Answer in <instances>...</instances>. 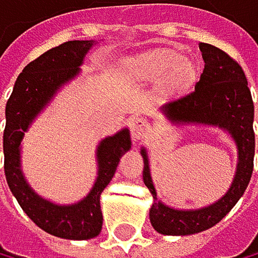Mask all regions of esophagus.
Instances as JSON below:
<instances>
[{"mask_svg": "<svg viewBox=\"0 0 258 258\" xmlns=\"http://www.w3.org/2000/svg\"><path fill=\"white\" fill-rule=\"evenodd\" d=\"M131 132H132V139H134L136 142H140V140H144L150 134V124L142 118H134Z\"/></svg>", "mask_w": 258, "mask_h": 258, "instance_id": "obj_1", "label": "esophagus"}]
</instances>
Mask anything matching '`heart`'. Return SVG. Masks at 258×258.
<instances>
[{"mask_svg": "<svg viewBox=\"0 0 258 258\" xmlns=\"http://www.w3.org/2000/svg\"><path fill=\"white\" fill-rule=\"evenodd\" d=\"M136 77L157 82L165 79L163 90L168 95L187 93L197 82L199 69L192 61L174 51H158L147 54L132 64Z\"/></svg>", "mask_w": 258, "mask_h": 258, "instance_id": "heart-1", "label": "heart"}]
</instances>
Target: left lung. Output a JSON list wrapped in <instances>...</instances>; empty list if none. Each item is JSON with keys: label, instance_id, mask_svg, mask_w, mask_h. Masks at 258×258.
<instances>
[{"label": "left lung", "instance_id": "left-lung-1", "mask_svg": "<svg viewBox=\"0 0 258 258\" xmlns=\"http://www.w3.org/2000/svg\"><path fill=\"white\" fill-rule=\"evenodd\" d=\"M205 62L196 89L171 103L163 105L160 113L176 127H217L231 137L237 150L236 171L229 189L217 202L202 208H174L163 204L157 196L147 149L142 147L144 182L153 197L150 223L165 236H187L217 225L229 213L247 189L253 169L255 136H253V101L242 68L220 48L200 43Z\"/></svg>", "mask_w": 258, "mask_h": 258}]
</instances>
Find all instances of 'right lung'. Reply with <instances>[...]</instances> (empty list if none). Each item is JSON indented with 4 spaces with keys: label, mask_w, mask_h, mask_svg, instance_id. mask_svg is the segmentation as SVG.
Instances as JSON below:
<instances>
[{
    "label": "right lung",
    "mask_w": 258,
    "mask_h": 258,
    "mask_svg": "<svg viewBox=\"0 0 258 258\" xmlns=\"http://www.w3.org/2000/svg\"><path fill=\"white\" fill-rule=\"evenodd\" d=\"M98 41L73 40L43 53L19 74L6 103L3 136L5 174L13 196L27 217L46 233L62 239L84 241L97 237L103 225L100 196L113 179L124 153L131 150V132L122 127L97 145V177L84 199L74 204H54L32 189L22 171V140L53 98L81 74L87 53Z\"/></svg>",
    "instance_id": "right-lung-1"
}]
</instances>
